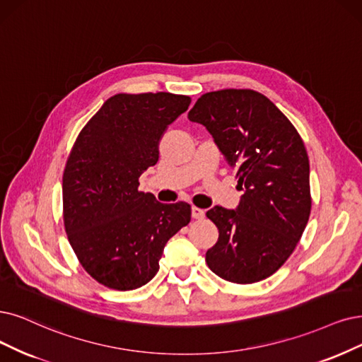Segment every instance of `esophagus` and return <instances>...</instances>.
<instances>
[{"label": "esophagus", "mask_w": 362, "mask_h": 362, "mask_svg": "<svg viewBox=\"0 0 362 362\" xmlns=\"http://www.w3.org/2000/svg\"><path fill=\"white\" fill-rule=\"evenodd\" d=\"M206 215V211L203 209H198V207H192V218L194 219H203Z\"/></svg>", "instance_id": "34e87169"}]
</instances>
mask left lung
I'll return each mask as SVG.
<instances>
[{
  "label": "left lung",
  "mask_w": 362,
  "mask_h": 362,
  "mask_svg": "<svg viewBox=\"0 0 362 362\" xmlns=\"http://www.w3.org/2000/svg\"><path fill=\"white\" fill-rule=\"evenodd\" d=\"M207 128L243 191L235 210L213 207L216 245L209 269L233 284L270 277L297 247L312 210L309 156L291 120L262 93L222 89L199 97L188 115Z\"/></svg>",
  "instance_id": "1"
}]
</instances>
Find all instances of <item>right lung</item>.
Segmentation results:
<instances>
[{
    "label": "right lung",
    "mask_w": 362,
    "mask_h": 362,
    "mask_svg": "<svg viewBox=\"0 0 362 362\" xmlns=\"http://www.w3.org/2000/svg\"><path fill=\"white\" fill-rule=\"evenodd\" d=\"M191 98L170 92L116 93L78 132L62 176V216L85 272L117 291L146 285L168 240L191 222L185 202L163 204L139 191L159 158L165 128Z\"/></svg>",
    "instance_id": "obj_1"
}]
</instances>
